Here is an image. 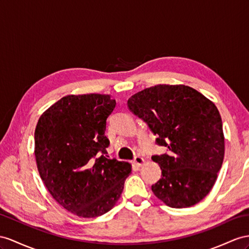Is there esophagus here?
<instances>
[{"instance_id":"1","label":"esophagus","mask_w":249,"mask_h":249,"mask_svg":"<svg viewBox=\"0 0 249 249\" xmlns=\"http://www.w3.org/2000/svg\"><path fill=\"white\" fill-rule=\"evenodd\" d=\"M133 163H135L136 165H138V166H142V165L145 163V160L140 156H136L135 159H133Z\"/></svg>"}]
</instances>
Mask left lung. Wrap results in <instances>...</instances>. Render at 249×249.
I'll return each instance as SVG.
<instances>
[{
	"label": "left lung",
	"instance_id": "obj_1",
	"mask_svg": "<svg viewBox=\"0 0 249 249\" xmlns=\"http://www.w3.org/2000/svg\"><path fill=\"white\" fill-rule=\"evenodd\" d=\"M127 105L157 136V144L168 148L151 158L162 170L152 193L173 208L190 207L203 200L224 159L218 108L194 88L165 84L133 94Z\"/></svg>",
	"mask_w": 249,
	"mask_h": 249
}]
</instances>
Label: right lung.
<instances>
[{"instance_id":"obj_1","label":"right lung","mask_w":249,"mask_h":249,"mask_svg":"<svg viewBox=\"0 0 249 249\" xmlns=\"http://www.w3.org/2000/svg\"><path fill=\"white\" fill-rule=\"evenodd\" d=\"M116 107L109 94H70L40 117L35 131L37 170L46 188L68 212L95 218L116 205L129 163L108 159L106 120Z\"/></svg>"}]
</instances>
